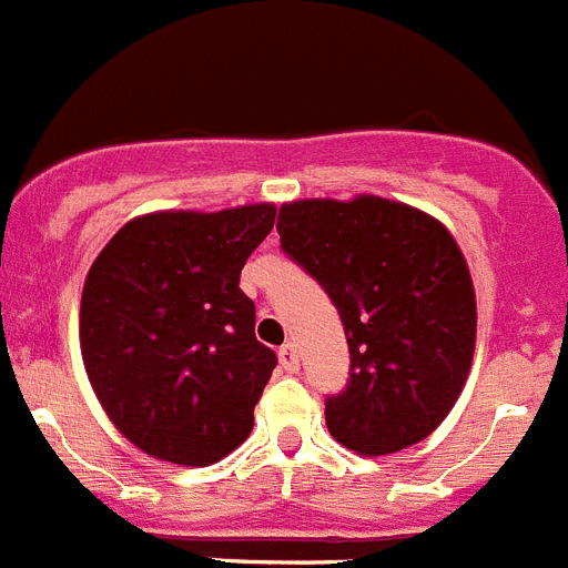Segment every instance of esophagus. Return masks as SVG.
Listing matches in <instances>:
<instances>
[{
	"label": "esophagus",
	"instance_id": "1",
	"mask_svg": "<svg viewBox=\"0 0 568 568\" xmlns=\"http://www.w3.org/2000/svg\"><path fill=\"white\" fill-rule=\"evenodd\" d=\"M278 361H281V366L287 369V373H295V369H298V349H295V344L281 346Z\"/></svg>",
	"mask_w": 568,
	"mask_h": 568
}]
</instances>
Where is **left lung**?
Masks as SVG:
<instances>
[{
	"label": "left lung",
	"mask_w": 568,
	"mask_h": 568,
	"mask_svg": "<svg viewBox=\"0 0 568 568\" xmlns=\"http://www.w3.org/2000/svg\"><path fill=\"white\" fill-rule=\"evenodd\" d=\"M275 230L344 324L349 378L324 400L329 435L373 458L424 440L475 353V290L449 230L375 195L284 204Z\"/></svg>",
	"instance_id": "obj_1"
}]
</instances>
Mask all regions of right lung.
Wrapping results in <instances>:
<instances>
[{
	"mask_svg": "<svg viewBox=\"0 0 568 568\" xmlns=\"http://www.w3.org/2000/svg\"><path fill=\"white\" fill-rule=\"evenodd\" d=\"M273 222V204L150 213L93 261L84 369L115 429L153 458L210 466L247 440L278 358L255 338L239 281Z\"/></svg>",
	"mask_w": 568,
	"mask_h": 568,
	"instance_id": "add662e5",
	"label": "right lung"
}]
</instances>
